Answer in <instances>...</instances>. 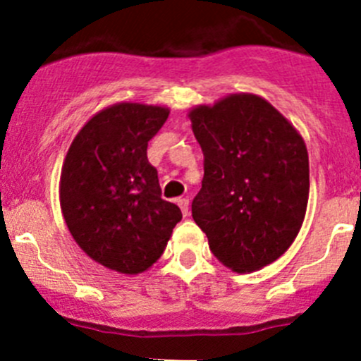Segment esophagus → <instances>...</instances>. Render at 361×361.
<instances>
[{"label":"esophagus","instance_id":"esophagus-1","mask_svg":"<svg viewBox=\"0 0 361 361\" xmlns=\"http://www.w3.org/2000/svg\"><path fill=\"white\" fill-rule=\"evenodd\" d=\"M176 202H178V206L181 208V213H183V216H187L188 215V199L187 197H180V199H176Z\"/></svg>","mask_w":361,"mask_h":361}]
</instances>
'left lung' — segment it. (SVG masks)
<instances>
[{
	"instance_id": "8db88e82",
	"label": "left lung",
	"mask_w": 361,
	"mask_h": 361,
	"mask_svg": "<svg viewBox=\"0 0 361 361\" xmlns=\"http://www.w3.org/2000/svg\"><path fill=\"white\" fill-rule=\"evenodd\" d=\"M204 155L192 216L209 250L234 271H254L295 241L309 201V153L296 128L255 95L190 111Z\"/></svg>"
}]
</instances>
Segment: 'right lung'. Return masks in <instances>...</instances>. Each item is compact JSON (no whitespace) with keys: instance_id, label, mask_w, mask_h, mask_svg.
Masks as SVG:
<instances>
[{"instance_id":"1","label":"right lung","mask_w":361,"mask_h":361,"mask_svg":"<svg viewBox=\"0 0 361 361\" xmlns=\"http://www.w3.org/2000/svg\"><path fill=\"white\" fill-rule=\"evenodd\" d=\"M166 107L116 104L75 135L59 183L61 212L73 240L120 274H141L162 255L181 209L162 199L148 141L166 123Z\"/></svg>"}]
</instances>
